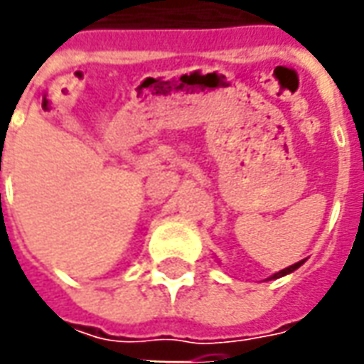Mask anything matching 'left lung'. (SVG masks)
<instances>
[{
	"label": "left lung",
	"instance_id": "8db88e82",
	"mask_svg": "<svg viewBox=\"0 0 364 364\" xmlns=\"http://www.w3.org/2000/svg\"><path fill=\"white\" fill-rule=\"evenodd\" d=\"M302 263H304V261H298V263H294V265H290V267L282 269V271H279V273H274L273 277H271V279H279V277H284V274L292 273V271H296V269L300 267V265H302Z\"/></svg>",
	"mask_w": 364,
	"mask_h": 364
}]
</instances>
